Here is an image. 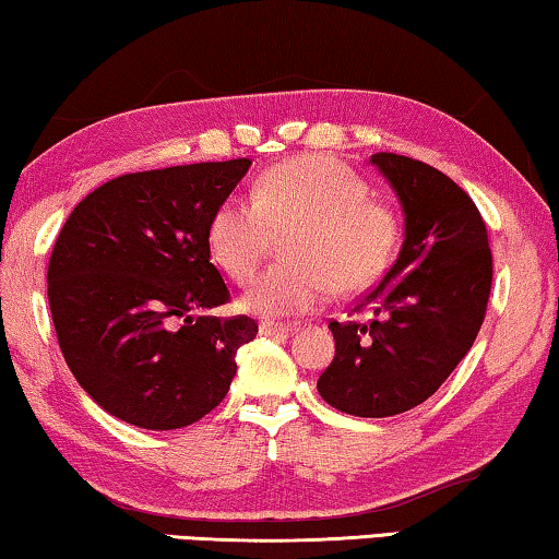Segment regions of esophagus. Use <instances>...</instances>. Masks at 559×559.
Segmentation results:
<instances>
[{"label": "esophagus", "instance_id": "esophagus-1", "mask_svg": "<svg viewBox=\"0 0 559 559\" xmlns=\"http://www.w3.org/2000/svg\"><path fill=\"white\" fill-rule=\"evenodd\" d=\"M295 332V324L287 322H262L260 324V334H264V337H289V334Z\"/></svg>", "mask_w": 559, "mask_h": 559}]
</instances>
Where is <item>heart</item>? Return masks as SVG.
I'll return each instance as SVG.
<instances>
[{
	"label": "heart",
	"mask_w": 559,
	"mask_h": 559,
	"mask_svg": "<svg viewBox=\"0 0 559 559\" xmlns=\"http://www.w3.org/2000/svg\"><path fill=\"white\" fill-rule=\"evenodd\" d=\"M402 227L392 207L372 200L362 177L330 157H297L264 171L254 197H229L207 227L212 260L247 285L285 239L274 264L242 297L247 312H309L340 292H357L388 270Z\"/></svg>",
	"instance_id": "heart-1"
}]
</instances>
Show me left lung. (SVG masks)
Masks as SVG:
<instances>
[{"mask_svg": "<svg viewBox=\"0 0 559 559\" xmlns=\"http://www.w3.org/2000/svg\"><path fill=\"white\" fill-rule=\"evenodd\" d=\"M405 210V242L380 285L352 312L369 322H330L334 357L317 380L322 400L355 417H392L423 405L467 355L483 328L492 252L469 194L440 169L377 152Z\"/></svg>", "mask_w": 559, "mask_h": 559, "instance_id": "1", "label": "left lung"}]
</instances>
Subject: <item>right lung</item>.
Listing matches in <instances>:
<instances>
[{
    "label": "right lung",
    "instance_id": "obj_1",
    "mask_svg": "<svg viewBox=\"0 0 559 559\" xmlns=\"http://www.w3.org/2000/svg\"><path fill=\"white\" fill-rule=\"evenodd\" d=\"M250 165L132 171L67 217L47 270L51 322L76 382L109 415L177 429L225 400L257 322L207 314L229 302L207 227Z\"/></svg>",
    "mask_w": 559,
    "mask_h": 559
}]
</instances>
